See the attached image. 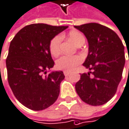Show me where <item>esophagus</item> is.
I'll list each match as a JSON object with an SVG mask.
<instances>
[{
	"mask_svg": "<svg viewBox=\"0 0 129 129\" xmlns=\"http://www.w3.org/2000/svg\"><path fill=\"white\" fill-rule=\"evenodd\" d=\"M63 73H64L65 76H68V75H69L70 74V72H67V71H65Z\"/></svg>",
	"mask_w": 129,
	"mask_h": 129,
	"instance_id": "34e87169",
	"label": "esophagus"
}]
</instances>
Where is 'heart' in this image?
<instances>
[{"mask_svg":"<svg viewBox=\"0 0 129 129\" xmlns=\"http://www.w3.org/2000/svg\"><path fill=\"white\" fill-rule=\"evenodd\" d=\"M69 38L77 45L82 40H85L83 35L77 31H72L69 34ZM62 41L61 35H56L50 41L49 50L54 56H57L60 51V43ZM83 61L80 55H62L56 61V66L58 69L64 71H72Z\"/></svg>","mask_w":129,"mask_h":129,"instance_id":"heart-1","label":"heart"}]
</instances>
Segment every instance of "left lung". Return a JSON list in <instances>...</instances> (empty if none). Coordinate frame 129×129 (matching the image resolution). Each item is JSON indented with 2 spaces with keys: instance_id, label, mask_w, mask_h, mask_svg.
<instances>
[{
  "instance_id": "left-lung-1",
  "label": "left lung",
  "mask_w": 129,
  "mask_h": 129,
  "mask_svg": "<svg viewBox=\"0 0 129 129\" xmlns=\"http://www.w3.org/2000/svg\"><path fill=\"white\" fill-rule=\"evenodd\" d=\"M75 28L88 40V54L83 65L91 71L81 74L75 84L77 93L87 104L103 105L115 94L121 80L125 61L124 46L113 30L99 23H86Z\"/></svg>"
}]
</instances>
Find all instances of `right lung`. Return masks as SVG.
Wrapping results in <instances>:
<instances>
[{"label":"right lung","mask_w":129,"mask_h":129,"mask_svg":"<svg viewBox=\"0 0 129 129\" xmlns=\"http://www.w3.org/2000/svg\"><path fill=\"white\" fill-rule=\"evenodd\" d=\"M68 26L34 23L20 30L10 43L6 64L9 86L18 101L34 111L43 110L57 100L62 71L52 72L49 43Z\"/></svg>","instance_id":"add662e5"}]
</instances>
